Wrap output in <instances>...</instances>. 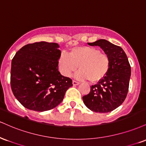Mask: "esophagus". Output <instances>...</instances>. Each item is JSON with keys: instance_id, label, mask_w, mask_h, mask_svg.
I'll return each instance as SVG.
<instances>
[{"instance_id": "obj_1", "label": "esophagus", "mask_w": 146, "mask_h": 146, "mask_svg": "<svg viewBox=\"0 0 146 146\" xmlns=\"http://www.w3.org/2000/svg\"><path fill=\"white\" fill-rule=\"evenodd\" d=\"M72 84H73L74 86H76V85H79V83H78V82L75 81V80H73V81H72Z\"/></svg>"}]
</instances>
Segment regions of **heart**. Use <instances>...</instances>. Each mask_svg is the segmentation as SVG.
Returning <instances> with one entry per match:
<instances>
[{"instance_id": "b5f03b06", "label": "heart", "mask_w": 146, "mask_h": 146, "mask_svg": "<svg viewBox=\"0 0 146 146\" xmlns=\"http://www.w3.org/2000/svg\"><path fill=\"white\" fill-rule=\"evenodd\" d=\"M59 63L61 73L69 77L79 68L75 77L78 80H88L96 83L102 80L109 71L110 59L100 50L90 46L75 47L71 50L70 55L63 53Z\"/></svg>"}]
</instances>
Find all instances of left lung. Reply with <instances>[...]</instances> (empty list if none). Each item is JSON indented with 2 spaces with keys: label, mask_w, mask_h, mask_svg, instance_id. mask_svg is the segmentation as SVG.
Segmentation results:
<instances>
[{
  "label": "left lung",
  "mask_w": 146,
  "mask_h": 146,
  "mask_svg": "<svg viewBox=\"0 0 146 146\" xmlns=\"http://www.w3.org/2000/svg\"><path fill=\"white\" fill-rule=\"evenodd\" d=\"M90 46H100L110 59L106 76L96 85L91 87L90 92L84 96L85 106L97 113L113 111L123 103L127 96L131 69L124 50L106 39H98Z\"/></svg>",
  "instance_id": "8db88e82"
}]
</instances>
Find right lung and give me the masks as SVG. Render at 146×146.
Segmentation results:
<instances>
[{"label": "right lung", "mask_w": 146, "mask_h": 146, "mask_svg": "<svg viewBox=\"0 0 146 146\" xmlns=\"http://www.w3.org/2000/svg\"><path fill=\"white\" fill-rule=\"evenodd\" d=\"M59 45L46 42L29 44L11 61V87L14 96L27 109L48 111L62 102L72 86L70 78L59 71Z\"/></svg>", "instance_id": "obj_1"}]
</instances>
